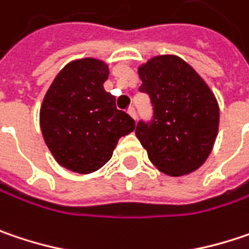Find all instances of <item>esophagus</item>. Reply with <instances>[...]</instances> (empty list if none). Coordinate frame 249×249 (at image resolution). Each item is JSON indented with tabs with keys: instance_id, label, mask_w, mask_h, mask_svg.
Here are the masks:
<instances>
[{
	"instance_id": "34e87169",
	"label": "esophagus",
	"mask_w": 249,
	"mask_h": 249,
	"mask_svg": "<svg viewBox=\"0 0 249 249\" xmlns=\"http://www.w3.org/2000/svg\"><path fill=\"white\" fill-rule=\"evenodd\" d=\"M127 113H129V115L132 116L134 120H136V109H134V107H130V109L127 110Z\"/></svg>"
}]
</instances>
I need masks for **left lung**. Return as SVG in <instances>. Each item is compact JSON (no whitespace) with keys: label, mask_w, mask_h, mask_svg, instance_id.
<instances>
[{"label":"left lung","mask_w":249,"mask_h":249,"mask_svg":"<svg viewBox=\"0 0 249 249\" xmlns=\"http://www.w3.org/2000/svg\"><path fill=\"white\" fill-rule=\"evenodd\" d=\"M139 88L150 96L153 119L139 122L136 136L150 161L178 177L200 169L215 143L218 102L204 79L181 58L159 55L139 66Z\"/></svg>","instance_id":"left-lung-1"}]
</instances>
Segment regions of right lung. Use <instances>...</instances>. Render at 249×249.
Listing matches in <instances>:
<instances>
[{
	"label": "right lung",
	"mask_w": 249,
	"mask_h": 249,
	"mask_svg": "<svg viewBox=\"0 0 249 249\" xmlns=\"http://www.w3.org/2000/svg\"><path fill=\"white\" fill-rule=\"evenodd\" d=\"M107 63L96 58L69 62L49 86L39 112L45 143L65 169L89 174L112 157L122 136L132 133L134 120L116 109L105 90Z\"/></svg>",
	"instance_id": "obj_1"
}]
</instances>
